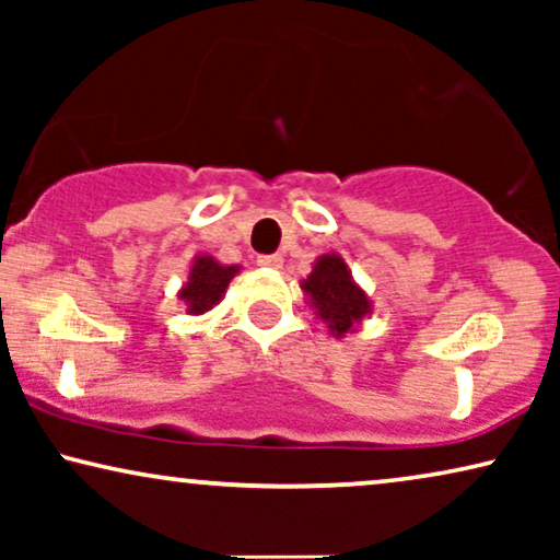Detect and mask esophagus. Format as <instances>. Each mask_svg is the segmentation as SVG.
Listing matches in <instances>:
<instances>
[{
  "mask_svg": "<svg viewBox=\"0 0 560 560\" xmlns=\"http://www.w3.org/2000/svg\"><path fill=\"white\" fill-rule=\"evenodd\" d=\"M257 265L265 267V270H280L282 257L280 255H262V257H257Z\"/></svg>",
  "mask_w": 560,
  "mask_h": 560,
  "instance_id": "34e87169",
  "label": "esophagus"
}]
</instances>
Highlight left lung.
<instances>
[{
    "label": "left lung",
    "instance_id": "obj_1",
    "mask_svg": "<svg viewBox=\"0 0 560 560\" xmlns=\"http://www.w3.org/2000/svg\"><path fill=\"white\" fill-rule=\"evenodd\" d=\"M305 301L311 303L316 318L328 326L334 339L357 334L362 320L372 313L370 295L351 278L349 265L339 252H328L313 262L308 278L301 282Z\"/></svg>",
    "mask_w": 560,
    "mask_h": 560
}]
</instances>
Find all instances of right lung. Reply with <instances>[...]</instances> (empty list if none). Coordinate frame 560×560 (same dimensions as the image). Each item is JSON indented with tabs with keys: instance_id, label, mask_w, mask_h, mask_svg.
Returning <instances> with one entry per match:
<instances>
[{
	"instance_id": "right-lung-1",
	"label": "right lung",
	"mask_w": 560,
	"mask_h": 560,
	"mask_svg": "<svg viewBox=\"0 0 560 560\" xmlns=\"http://www.w3.org/2000/svg\"><path fill=\"white\" fill-rule=\"evenodd\" d=\"M240 265H221L211 255H196L190 262L188 280L178 290V301L186 305L188 316H201L221 303L229 282L234 280V275H240Z\"/></svg>"
}]
</instances>
